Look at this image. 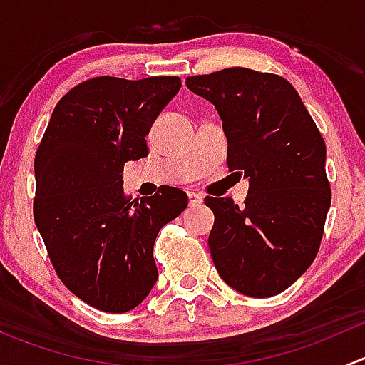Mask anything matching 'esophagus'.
Listing matches in <instances>:
<instances>
[{
	"label": "esophagus",
	"instance_id": "esophagus-1",
	"mask_svg": "<svg viewBox=\"0 0 365 365\" xmlns=\"http://www.w3.org/2000/svg\"><path fill=\"white\" fill-rule=\"evenodd\" d=\"M187 196H189V205H190V206H197V205L203 203V197H201L200 194L189 192V194H187Z\"/></svg>",
	"mask_w": 365,
	"mask_h": 365
}]
</instances>
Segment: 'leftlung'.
<instances>
[{
    "label": "left lung",
    "mask_w": 365,
    "mask_h": 365,
    "mask_svg": "<svg viewBox=\"0 0 365 365\" xmlns=\"http://www.w3.org/2000/svg\"><path fill=\"white\" fill-rule=\"evenodd\" d=\"M185 84L215 106L227 165L249 180L244 206L231 197L205 200L215 215L213 264L242 295H277L318 254L332 200L325 141L284 77L235 67L187 77Z\"/></svg>",
    "instance_id": "1"
}]
</instances>
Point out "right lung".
Wrapping results in <instances>:
<instances>
[{
  "mask_svg": "<svg viewBox=\"0 0 365 365\" xmlns=\"http://www.w3.org/2000/svg\"><path fill=\"white\" fill-rule=\"evenodd\" d=\"M180 86L178 77L84 81L58 102L36 150L35 224L63 284L101 311L148 297L157 235L187 208L175 187L141 201L123 194L125 162L148 155L145 138Z\"/></svg>",
  "mask_w": 365,
  "mask_h": 365,
  "instance_id": "1",
  "label": "right lung"
}]
</instances>
